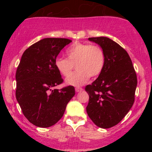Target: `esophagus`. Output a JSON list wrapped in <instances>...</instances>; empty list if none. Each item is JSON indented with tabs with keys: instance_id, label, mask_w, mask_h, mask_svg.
Here are the masks:
<instances>
[{
	"instance_id": "1",
	"label": "esophagus",
	"mask_w": 152,
	"mask_h": 152,
	"mask_svg": "<svg viewBox=\"0 0 152 152\" xmlns=\"http://www.w3.org/2000/svg\"><path fill=\"white\" fill-rule=\"evenodd\" d=\"M75 90H76V93H79V92L82 91V90H83V89L81 88V87H76V88L75 89Z\"/></svg>"
}]
</instances>
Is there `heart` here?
Masks as SVG:
<instances>
[{
  "label": "heart",
  "mask_w": 152,
  "mask_h": 152,
  "mask_svg": "<svg viewBox=\"0 0 152 152\" xmlns=\"http://www.w3.org/2000/svg\"><path fill=\"white\" fill-rule=\"evenodd\" d=\"M67 59L57 57L54 61L56 70L67 77L71 73L74 65L77 71L67 78L68 85L81 86L85 84L90 77H97L103 70L105 56L103 50L98 45L87 43H74L66 50Z\"/></svg>",
  "instance_id": "heart-1"
}]
</instances>
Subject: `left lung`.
Segmentation results:
<instances>
[{
	"instance_id": "8db88e82",
	"label": "left lung",
	"mask_w": 152,
	"mask_h": 152,
	"mask_svg": "<svg viewBox=\"0 0 152 152\" xmlns=\"http://www.w3.org/2000/svg\"><path fill=\"white\" fill-rule=\"evenodd\" d=\"M88 40L102 48L105 63L99 77L86 86L89 95L86 110L97 126L108 129L117 125L132 107L137 75L128 53L117 42L105 37Z\"/></svg>"
}]
</instances>
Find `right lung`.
I'll return each instance as SVG.
<instances>
[{
	"mask_svg": "<svg viewBox=\"0 0 152 152\" xmlns=\"http://www.w3.org/2000/svg\"><path fill=\"white\" fill-rule=\"evenodd\" d=\"M72 40L45 38L24 51L16 71V99L23 113L34 125L47 128L63 116L66 106L74 96L75 88L53 87L63 82L55 59Z\"/></svg>",
	"mask_w": 152,
	"mask_h": 152,
	"instance_id": "1",
	"label": "right lung"
}]
</instances>
